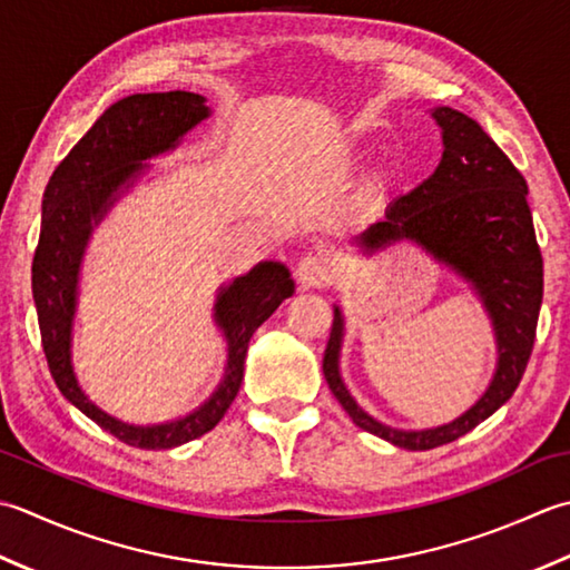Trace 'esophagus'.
Listing matches in <instances>:
<instances>
[{
	"mask_svg": "<svg viewBox=\"0 0 570 570\" xmlns=\"http://www.w3.org/2000/svg\"><path fill=\"white\" fill-rule=\"evenodd\" d=\"M297 277H299L302 285L320 287L324 283H330L332 268H330V263H327V258H324V255L309 253L297 263Z\"/></svg>",
	"mask_w": 570,
	"mask_h": 570,
	"instance_id": "obj_1",
	"label": "esophagus"
}]
</instances>
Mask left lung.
<instances>
[{"instance_id":"left-lung-1","label":"left lung","mask_w":570,"mask_h":570,"mask_svg":"<svg viewBox=\"0 0 570 570\" xmlns=\"http://www.w3.org/2000/svg\"><path fill=\"white\" fill-rule=\"evenodd\" d=\"M443 137L435 171L386 208V216L352 238L364 255L409 240L423 248L482 302L492 322L497 364L482 396L455 421L403 431L366 413L346 389L340 371L344 315L334 305V324L322 371L336 401L362 431L403 450H433L452 443L487 421L512 399L537 336L543 297V261L527 204L529 187L494 139L468 115L433 108Z\"/></svg>"}]
</instances>
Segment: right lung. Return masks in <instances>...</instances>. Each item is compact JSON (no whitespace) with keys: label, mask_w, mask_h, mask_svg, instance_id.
<instances>
[{"label":"right lung","mask_w":570,"mask_h":570,"mask_svg":"<svg viewBox=\"0 0 570 570\" xmlns=\"http://www.w3.org/2000/svg\"><path fill=\"white\" fill-rule=\"evenodd\" d=\"M208 115L212 108L206 98L187 90L135 92L112 102L56 167L41 202V236L33 253L31 289L51 376L58 391L92 423L142 450H171L212 431L240 389L253 332L295 293V281L281 261H263L218 287L214 322L226 340L224 376L212 396L187 415L135 425L102 411L80 389L73 368V320L80 268L92 230L155 169L149 159L174 153Z\"/></svg>","instance_id":"obj_1"}]
</instances>
